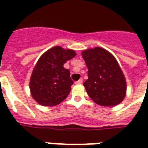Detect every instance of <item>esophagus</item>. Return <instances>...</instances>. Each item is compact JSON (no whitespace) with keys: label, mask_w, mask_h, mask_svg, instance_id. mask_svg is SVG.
Here are the masks:
<instances>
[{"label":"esophagus","mask_w":148,"mask_h":148,"mask_svg":"<svg viewBox=\"0 0 148 148\" xmlns=\"http://www.w3.org/2000/svg\"><path fill=\"white\" fill-rule=\"evenodd\" d=\"M82 82H83L82 78H80V79H79L78 81H77V82H76L75 83H76V84H82Z\"/></svg>","instance_id":"1"}]
</instances>
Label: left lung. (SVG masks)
Instances as JSON below:
<instances>
[{"label":"left lung","mask_w":148,"mask_h":148,"mask_svg":"<svg viewBox=\"0 0 148 148\" xmlns=\"http://www.w3.org/2000/svg\"><path fill=\"white\" fill-rule=\"evenodd\" d=\"M88 68L83 86L91 99L102 106H116L126 95V81L117 61L101 47L82 52Z\"/></svg>","instance_id":"left-lung-1"}]
</instances>
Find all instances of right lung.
Returning a JSON list of instances; mask_svg holds the SVG:
<instances>
[{"label": "right lung", "instance_id": "obj_1", "mask_svg": "<svg viewBox=\"0 0 148 148\" xmlns=\"http://www.w3.org/2000/svg\"><path fill=\"white\" fill-rule=\"evenodd\" d=\"M75 55L73 50L56 46L39 58L30 79L32 96L39 105L57 106L67 97L74 82L63 65Z\"/></svg>", "mask_w": 148, "mask_h": 148}]
</instances>
